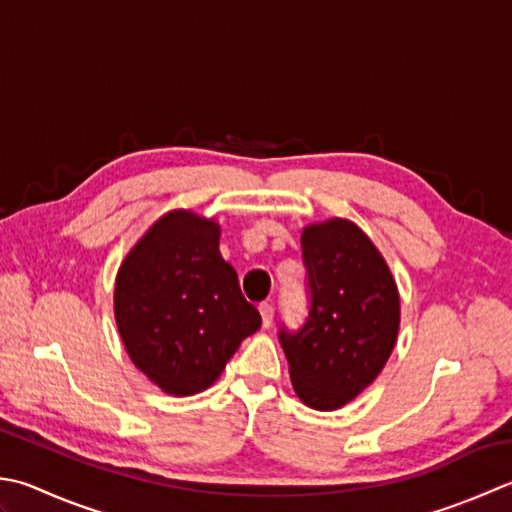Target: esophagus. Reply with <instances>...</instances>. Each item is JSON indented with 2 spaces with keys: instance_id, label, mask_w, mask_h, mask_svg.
I'll list each match as a JSON object with an SVG mask.
<instances>
[{
  "instance_id": "34e87169",
  "label": "esophagus",
  "mask_w": 512,
  "mask_h": 512,
  "mask_svg": "<svg viewBox=\"0 0 512 512\" xmlns=\"http://www.w3.org/2000/svg\"><path fill=\"white\" fill-rule=\"evenodd\" d=\"M259 315H262V326L268 328L270 324H273V315H275V308L270 306L268 302L259 304Z\"/></svg>"
}]
</instances>
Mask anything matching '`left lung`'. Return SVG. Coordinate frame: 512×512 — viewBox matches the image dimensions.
I'll return each mask as SVG.
<instances>
[{"instance_id":"left-lung-1","label":"left lung","mask_w":512,"mask_h":512,"mask_svg":"<svg viewBox=\"0 0 512 512\" xmlns=\"http://www.w3.org/2000/svg\"><path fill=\"white\" fill-rule=\"evenodd\" d=\"M308 317L282 344L297 397L337 410L382 373L399 333V293L390 268L362 228L348 219L310 224L302 233Z\"/></svg>"}]
</instances>
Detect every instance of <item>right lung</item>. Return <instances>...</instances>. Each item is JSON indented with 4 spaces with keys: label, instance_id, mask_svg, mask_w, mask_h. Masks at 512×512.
Returning a JSON list of instances; mask_svg holds the SVG:
<instances>
[{
    "label": "right lung",
    "instance_id": "obj_1",
    "mask_svg": "<svg viewBox=\"0 0 512 512\" xmlns=\"http://www.w3.org/2000/svg\"><path fill=\"white\" fill-rule=\"evenodd\" d=\"M115 322L128 357L150 382L186 397L215 384L262 317L219 253L215 219L170 210L117 270Z\"/></svg>",
    "mask_w": 512,
    "mask_h": 512
}]
</instances>
